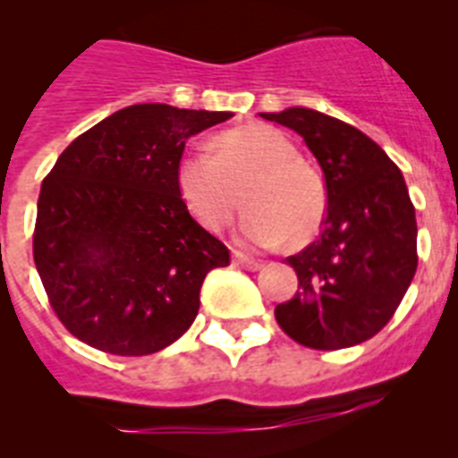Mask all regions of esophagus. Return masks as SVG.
I'll list each match as a JSON object with an SVG mask.
<instances>
[{"instance_id":"esophagus-1","label":"esophagus","mask_w":458,"mask_h":458,"mask_svg":"<svg viewBox=\"0 0 458 458\" xmlns=\"http://www.w3.org/2000/svg\"><path fill=\"white\" fill-rule=\"evenodd\" d=\"M233 264L241 266V268L245 270H259L261 266H264L261 261H257V259L248 257V254H242V252H233Z\"/></svg>"}]
</instances>
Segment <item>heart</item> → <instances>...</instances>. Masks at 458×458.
Wrapping results in <instances>:
<instances>
[{"mask_svg":"<svg viewBox=\"0 0 458 458\" xmlns=\"http://www.w3.org/2000/svg\"><path fill=\"white\" fill-rule=\"evenodd\" d=\"M213 153L190 148L176 163L174 183L190 216L220 232L242 201V241L257 248L302 245L321 229L326 185L321 174L298 157L295 147L270 125L250 123L216 135Z\"/></svg>","mask_w":458,"mask_h":458,"instance_id":"1","label":"heart"}]
</instances>
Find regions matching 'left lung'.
Returning a JSON list of instances; mask_svg holds the SVG:
<instances>
[{
	"label": "left lung",
	"mask_w": 458,
	"mask_h": 458,
	"mask_svg": "<svg viewBox=\"0 0 458 458\" xmlns=\"http://www.w3.org/2000/svg\"><path fill=\"white\" fill-rule=\"evenodd\" d=\"M305 140L326 176L321 236L286 259L298 291L275 307L293 342L349 349L386 327L418 268V222L406 181L387 153L353 125L307 107L268 112Z\"/></svg>",
	"instance_id": "obj_1"
}]
</instances>
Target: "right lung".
<instances>
[{"label":"right lung","mask_w":458,"mask_h":458,"mask_svg":"<svg viewBox=\"0 0 458 458\" xmlns=\"http://www.w3.org/2000/svg\"><path fill=\"white\" fill-rule=\"evenodd\" d=\"M232 112L131 105L72 140L38 194L34 261L72 337L151 355L192 326L208 270L229 250L192 220L174 183L188 137Z\"/></svg>","instance_id":"1"}]
</instances>
